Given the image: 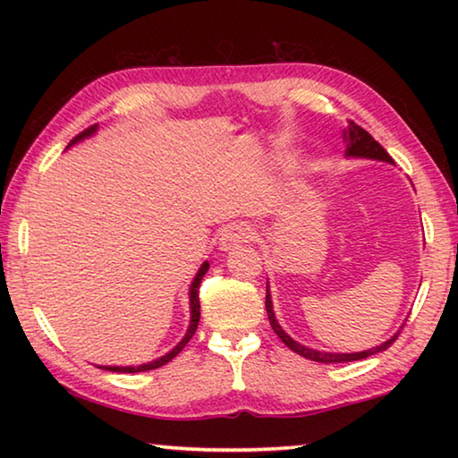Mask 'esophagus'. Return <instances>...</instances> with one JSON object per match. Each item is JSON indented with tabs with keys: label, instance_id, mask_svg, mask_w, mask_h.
<instances>
[{
	"label": "esophagus",
	"instance_id": "esophagus-1",
	"mask_svg": "<svg viewBox=\"0 0 458 458\" xmlns=\"http://www.w3.org/2000/svg\"><path fill=\"white\" fill-rule=\"evenodd\" d=\"M254 234H257V232H254V228L250 226V224H244V222L232 224V226H228L226 230L222 232V236H220V250L228 252V250H232V248H236V246H240L242 242H248V240H252Z\"/></svg>",
	"mask_w": 458,
	"mask_h": 458
}]
</instances>
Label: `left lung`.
<instances>
[{
	"label": "left lung",
	"instance_id": "left-lung-1",
	"mask_svg": "<svg viewBox=\"0 0 458 458\" xmlns=\"http://www.w3.org/2000/svg\"><path fill=\"white\" fill-rule=\"evenodd\" d=\"M344 143H345V157L352 159H374V161H386V164H394V159L387 155V151L379 145L374 137H371L368 131H363L360 125H355L353 121L347 123V127L344 129ZM267 313H268V321L270 327L275 329L278 337L283 339V344L293 350L294 353L303 355V358L311 360V361H319V363H344V361H358V360H366L369 355H376L379 352H386L390 347L396 337L400 335V331L396 335H392L390 339H386L384 344H379L371 350H363V352H353V353H333V352H321V350H313V347H307L299 341H294L289 333H286L281 325H278L276 317H275V309H273V297H270L268 284H267ZM402 329V327H400Z\"/></svg>",
	"mask_w": 458,
	"mask_h": 458
}]
</instances>
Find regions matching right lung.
Returning <instances> with one entry per match:
<instances>
[{
    "mask_svg": "<svg viewBox=\"0 0 458 458\" xmlns=\"http://www.w3.org/2000/svg\"><path fill=\"white\" fill-rule=\"evenodd\" d=\"M97 131H98V125H92V127H89L87 131H82V133H81L79 137H74L72 141L68 143L66 149H71L72 145L81 143V141H84V139L92 137V135L97 133ZM208 268H210V262L206 260L204 265L199 267V270L196 273V276H193V281H191V284H190V325H188V331H185V335L182 337L180 344H177L172 352H167L165 355H161V358H157V360H151V361H147V363H139V366H98V368L108 369V371H119V374H137V371H149V369L165 366L167 361H172V360L175 358V355L183 350L185 344H188L193 333H196V329H198V323H199V299H198V291H199L201 278H204V275L208 273Z\"/></svg>",
    "mask_w": 458,
    "mask_h": 458,
    "instance_id": "add662e5",
    "label": "right lung"
}]
</instances>
